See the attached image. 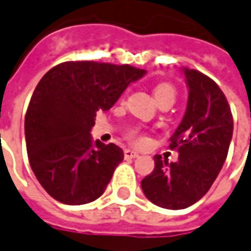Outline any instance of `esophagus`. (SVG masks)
Returning a JSON list of instances; mask_svg holds the SVG:
<instances>
[{
    "mask_svg": "<svg viewBox=\"0 0 251 251\" xmlns=\"http://www.w3.org/2000/svg\"><path fill=\"white\" fill-rule=\"evenodd\" d=\"M138 156H139V154H138V152H135V151H131V149H126V151H124V157H126V159H135Z\"/></svg>",
    "mask_w": 251,
    "mask_h": 251,
    "instance_id": "1",
    "label": "esophagus"
}]
</instances>
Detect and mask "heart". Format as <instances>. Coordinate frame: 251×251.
Listing matches in <instances>:
<instances>
[{
  "label": "heart",
  "instance_id": "b5f03b06",
  "mask_svg": "<svg viewBox=\"0 0 251 251\" xmlns=\"http://www.w3.org/2000/svg\"><path fill=\"white\" fill-rule=\"evenodd\" d=\"M154 97L157 99V102H160L163 99H171L174 102V99H176V90L170 84L163 82V84H159V85L154 87ZM128 138L132 142H137V144H144L145 142V137L141 132L135 131V129L129 131Z\"/></svg>",
  "mask_w": 251,
  "mask_h": 251
}]
</instances>
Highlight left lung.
I'll return each instance as SVG.
<instances>
[{
  "label": "left lung",
  "mask_w": 251,
  "mask_h": 251,
  "mask_svg": "<svg viewBox=\"0 0 251 251\" xmlns=\"http://www.w3.org/2000/svg\"><path fill=\"white\" fill-rule=\"evenodd\" d=\"M189 90L182 122L170 138L176 163L154 156V170L141 186L153 204L182 210L200 200L221 171L233 132L231 107L221 88L198 70L182 69Z\"/></svg>",
  "instance_id": "obj_1"
}]
</instances>
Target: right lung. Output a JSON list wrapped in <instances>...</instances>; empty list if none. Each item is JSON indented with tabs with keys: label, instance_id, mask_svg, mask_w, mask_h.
Returning a JSON list of instances; mask_svg holds the SVG:
<instances>
[{
	"label": "right lung",
	"instance_id": "1",
	"mask_svg": "<svg viewBox=\"0 0 251 251\" xmlns=\"http://www.w3.org/2000/svg\"><path fill=\"white\" fill-rule=\"evenodd\" d=\"M145 73L129 65L65 62L37 84L25 117L26 148L34 176L53 199L78 206L105 192L124 153L92 141L94 117Z\"/></svg>",
	"mask_w": 251,
	"mask_h": 251
}]
</instances>
